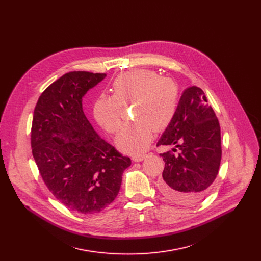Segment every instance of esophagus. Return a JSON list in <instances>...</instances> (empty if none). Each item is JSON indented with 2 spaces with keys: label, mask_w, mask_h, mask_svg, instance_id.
<instances>
[{
  "label": "esophagus",
  "mask_w": 261,
  "mask_h": 261,
  "mask_svg": "<svg viewBox=\"0 0 261 261\" xmlns=\"http://www.w3.org/2000/svg\"><path fill=\"white\" fill-rule=\"evenodd\" d=\"M146 154H134L133 156H132V160L133 161H143L145 158H146Z\"/></svg>",
  "instance_id": "1"
}]
</instances>
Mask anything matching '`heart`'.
Returning <instances> with one entry per match:
<instances>
[{"mask_svg": "<svg viewBox=\"0 0 261 261\" xmlns=\"http://www.w3.org/2000/svg\"><path fill=\"white\" fill-rule=\"evenodd\" d=\"M113 94H101L94 102L93 115L107 131L115 132L122 124L124 106L134 103L133 117L115 136V144L124 152L146 150L155 131L167 128L178 107V87L152 69L139 68L118 75L112 83Z\"/></svg>", "mask_w": 261, "mask_h": 261, "instance_id": "obj_1", "label": "heart"}]
</instances>
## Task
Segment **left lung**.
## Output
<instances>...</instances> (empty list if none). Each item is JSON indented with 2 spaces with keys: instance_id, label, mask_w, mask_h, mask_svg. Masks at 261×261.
<instances>
[{
  "instance_id": "1",
  "label": "left lung",
  "mask_w": 261,
  "mask_h": 261,
  "mask_svg": "<svg viewBox=\"0 0 261 261\" xmlns=\"http://www.w3.org/2000/svg\"><path fill=\"white\" fill-rule=\"evenodd\" d=\"M170 145L180 154H160L164 161L160 192L175 203L197 204L217 178L222 158L220 124L200 87L183 90L173 121L157 143Z\"/></svg>"
}]
</instances>
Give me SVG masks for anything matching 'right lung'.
Returning a JSON list of instances; mask_svg holds the SVG:
<instances>
[{
  "label": "right lung",
  "mask_w": 261,
  "mask_h": 261,
  "mask_svg": "<svg viewBox=\"0 0 261 261\" xmlns=\"http://www.w3.org/2000/svg\"><path fill=\"white\" fill-rule=\"evenodd\" d=\"M105 77L63 75L41 93L33 114L31 148L41 178L60 203L83 215L113 202L131 164L96 132L83 111L82 98Z\"/></svg>",
  "instance_id": "obj_1"
}]
</instances>
